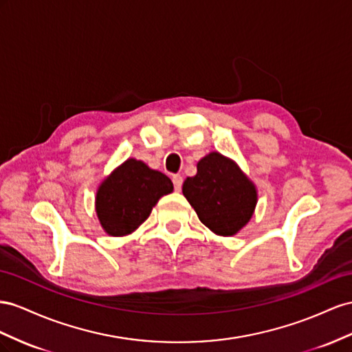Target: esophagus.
I'll return each instance as SVG.
<instances>
[{"mask_svg":"<svg viewBox=\"0 0 352 352\" xmlns=\"http://www.w3.org/2000/svg\"><path fill=\"white\" fill-rule=\"evenodd\" d=\"M173 183H174V188L175 192H179L182 190V186H183V177L182 175H173Z\"/></svg>","mask_w":352,"mask_h":352,"instance_id":"esophagus-1","label":"esophagus"}]
</instances>
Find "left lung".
Returning <instances> with one entry per match:
<instances>
[{
	"label": "left lung",
	"instance_id": "1",
	"mask_svg": "<svg viewBox=\"0 0 352 352\" xmlns=\"http://www.w3.org/2000/svg\"><path fill=\"white\" fill-rule=\"evenodd\" d=\"M183 195L210 232L230 237L237 234L255 212L258 190L240 166L219 152L197 162L195 177H187Z\"/></svg>",
	"mask_w": 352,
	"mask_h": 352
}]
</instances>
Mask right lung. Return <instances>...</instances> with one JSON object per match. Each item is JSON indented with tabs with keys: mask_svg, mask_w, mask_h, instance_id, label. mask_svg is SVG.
<instances>
[{
	"mask_svg": "<svg viewBox=\"0 0 352 352\" xmlns=\"http://www.w3.org/2000/svg\"><path fill=\"white\" fill-rule=\"evenodd\" d=\"M174 190L173 182L143 160L126 159L97 188L96 212L104 233L122 237L134 233L159 199Z\"/></svg>",
	"mask_w": 352,
	"mask_h": 352,
	"instance_id": "1",
	"label": "right lung"
}]
</instances>
